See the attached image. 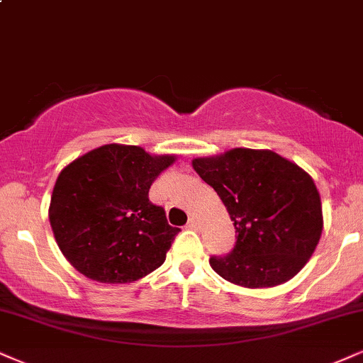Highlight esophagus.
Here are the masks:
<instances>
[{
	"label": "esophagus",
	"mask_w": 363,
	"mask_h": 363,
	"mask_svg": "<svg viewBox=\"0 0 363 363\" xmlns=\"http://www.w3.org/2000/svg\"><path fill=\"white\" fill-rule=\"evenodd\" d=\"M186 228H189V230L198 228V220H196V218H189V221H187Z\"/></svg>",
	"instance_id": "esophagus-1"
}]
</instances>
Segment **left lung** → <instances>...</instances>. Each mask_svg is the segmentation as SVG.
<instances>
[{"label":"left lung","mask_w":363,"mask_h":363,"mask_svg":"<svg viewBox=\"0 0 363 363\" xmlns=\"http://www.w3.org/2000/svg\"><path fill=\"white\" fill-rule=\"evenodd\" d=\"M193 167L223 201L237 233L230 253L209 259L218 276L243 287H272L306 265L323 215L320 193L303 169L252 148L194 159Z\"/></svg>","instance_id":"1"}]
</instances>
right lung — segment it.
<instances>
[{"label": "right lung", "instance_id": "right-lung-1", "mask_svg": "<svg viewBox=\"0 0 363 363\" xmlns=\"http://www.w3.org/2000/svg\"><path fill=\"white\" fill-rule=\"evenodd\" d=\"M174 162L135 145L87 152L57 177L49 220L57 245L81 274L125 284L164 264L179 228L148 199L154 179Z\"/></svg>", "mask_w": 363, "mask_h": 363}]
</instances>
